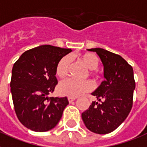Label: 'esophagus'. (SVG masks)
<instances>
[{"mask_svg":"<svg viewBox=\"0 0 147 147\" xmlns=\"http://www.w3.org/2000/svg\"><path fill=\"white\" fill-rule=\"evenodd\" d=\"M76 99V98H73V97H69L68 98V100H69V102H72L73 101H75Z\"/></svg>","mask_w":147,"mask_h":147,"instance_id":"obj_1","label":"esophagus"}]
</instances>
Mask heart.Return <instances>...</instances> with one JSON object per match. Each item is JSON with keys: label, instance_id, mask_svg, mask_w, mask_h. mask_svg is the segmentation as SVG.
I'll return each instance as SVG.
<instances>
[{"label": "heart", "instance_id": "1", "mask_svg": "<svg viewBox=\"0 0 147 147\" xmlns=\"http://www.w3.org/2000/svg\"><path fill=\"white\" fill-rule=\"evenodd\" d=\"M79 60L89 69L88 75L92 76L95 80H98V76L95 69L98 68V59L94 54L86 52L79 56ZM71 60L69 56L62 57L56 65L55 72L59 78H65L69 74ZM93 89V84L89 80L78 82L72 79H66L59 84L58 87L59 93L61 96L69 97H78L82 94L92 91Z\"/></svg>", "mask_w": 147, "mask_h": 147}]
</instances>
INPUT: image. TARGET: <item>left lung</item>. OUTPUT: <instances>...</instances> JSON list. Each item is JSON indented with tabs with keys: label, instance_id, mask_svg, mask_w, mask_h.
<instances>
[{
	"label": "left lung",
	"instance_id": "8db88e82",
	"mask_svg": "<svg viewBox=\"0 0 147 147\" xmlns=\"http://www.w3.org/2000/svg\"><path fill=\"white\" fill-rule=\"evenodd\" d=\"M88 50L99 56L106 80L92 93L98 102H92L82 118L88 129L107 134L120 126L130 113L136 86L133 69L119 55L99 48Z\"/></svg>",
	"mask_w": 147,
	"mask_h": 147
}]
</instances>
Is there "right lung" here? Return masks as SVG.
I'll use <instances>...</instances> for the list:
<instances>
[{"mask_svg": "<svg viewBox=\"0 0 147 147\" xmlns=\"http://www.w3.org/2000/svg\"><path fill=\"white\" fill-rule=\"evenodd\" d=\"M49 45L24 51L14 64L11 92L17 117L25 127L35 132L54 128L69 104L67 97H49L58 83L56 65L71 52Z\"/></svg>", "mask_w": 147, "mask_h": 147, "instance_id": "1", "label": "right lung"}]
</instances>
